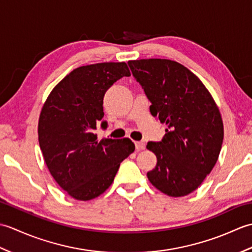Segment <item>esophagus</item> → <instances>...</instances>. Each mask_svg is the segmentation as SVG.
<instances>
[{"mask_svg": "<svg viewBox=\"0 0 252 252\" xmlns=\"http://www.w3.org/2000/svg\"><path fill=\"white\" fill-rule=\"evenodd\" d=\"M135 148L136 151H143V149H145V144L142 142H135Z\"/></svg>", "mask_w": 252, "mask_h": 252, "instance_id": "esophagus-1", "label": "esophagus"}]
</instances>
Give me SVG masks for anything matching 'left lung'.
Returning a JSON list of instances; mask_svg holds the SVG:
<instances>
[{"label":"left lung","mask_w":252,"mask_h":252,"mask_svg":"<svg viewBox=\"0 0 252 252\" xmlns=\"http://www.w3.org/2000/svg\"><path fill=\"white\" fill-rule=\"evenodd\" d=\"M127 63L151 100L152 115L168 126L161 142L147 144L157 157L147 178L165 195H189L218 161L224 136L220 110L198 77L181 63L160 58Z\"/></svg>","instance_id":"obj_1"}]
</instances>
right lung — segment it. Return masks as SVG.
<instances>
[{
    "mask_svg": "<svg viewBox=\"0 0 252 252\" xmlns=\"http://www.w3.org/2000/svg\"><path fill=\"white\" fill-rule=\"evenodd\" d=\"M126 63H99L74 69L53 89L41 110L39 144L53 178L69 196L91 200L108 189L120 163L134 152L129 138L97 141L106 91L130 77ZM106 121L101 126H106Z\"/></svg>",
    "mask_w": 252,
    "mask_h": 252,
    "instance_id": "right-lung-1",
    "label": "right lung"
}]
</instances>
